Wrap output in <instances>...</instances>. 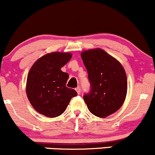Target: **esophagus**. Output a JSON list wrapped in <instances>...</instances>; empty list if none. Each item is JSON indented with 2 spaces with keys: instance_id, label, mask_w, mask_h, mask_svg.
Returning a JSON list of instances; mask_svg holds the SVG:
<instances>
[{
  "instance_id": "esophagus-1",
  "label": "esophagus",
  "mask_w": 155,
  "mask_h": 155,
  "mask_svg": "<svg viewBox=\"0 0 155 155\" xmlns=\"http://www.w3.org/2000/svg\"><path fill=\"white\" fill-rule=\"evenodd\" d=\"M76 91L77 92V93L79 94V95L81 93V88H80V87H78L76 88Z\"/></svg>"
}]
</instances>
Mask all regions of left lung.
Returning a JSON list of instances; mask_svg holds the SVG:
<instances>
[{"label": "left lung", "mask_w": 155, "mask_h": 155, "mask_svg": "<svg viewBox=\"0 0 155 155\" xmlns=\"http://www.w3.org/2000/svg\"><path fill=\"white\" fill-rule=\"evenodd\" d=\"M81 57L91 86L84 100L92 114L105 118L124 104L127 91L125 71L118 60L100 48L84 51Z\"/></svg>", "instance_id": "1"}]
</instances>
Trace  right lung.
<instances>
[{"label": "right lung", "mask_w": 155, "mask_h": 155, "mask_svg": "<svg viewBox=\"0 0 155 155\" xmlns=\"http://www.w3.org/2000/svg\"><path fill=\"white\" fill-rule=\"evenodd\" d=\"M72 58L69 52H54L41 57L30 69L26 83V94L34 109L51 117L61 115L73 97L74 89L68 88V74L61 71Z\"/></svg>", "instance_id": "1"}]
</instances>
